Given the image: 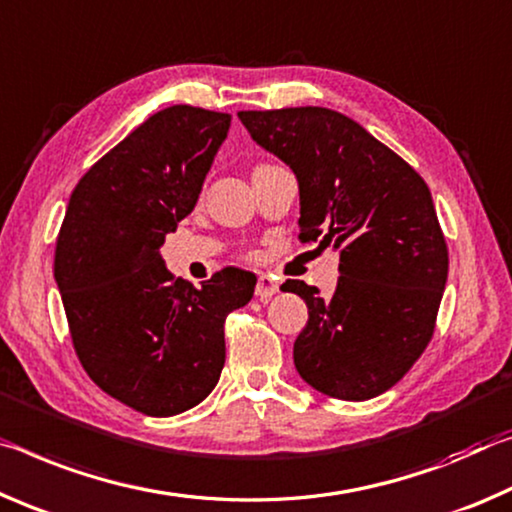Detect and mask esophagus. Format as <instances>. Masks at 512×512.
Returning a JSON list of instances; mask_svg holds the SVG:
<instances>
[{
  "instance_id": "obj_1",
  "label": "esophagus",
  "mask_w": 512,
  "mask_h": 512,
  "mask_svg": "<svg viewBox=\"0 0 512 512\" xmlns=\"http://www.w3.org/2000/svg\"><path fill=\"white\" fill-rule=\"evenodd\" d=\"M276 292H279V281H274L272 276H267V274L258 276V281H256V295L258 297L270 299V297L276 295Z\"/></svg>"
}]
</instances>
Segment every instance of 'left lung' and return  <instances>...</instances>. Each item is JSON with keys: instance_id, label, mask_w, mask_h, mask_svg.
Segmentation results:
<instances>
[{"instance_id": "left-lung-1", "label": "left lung", "mask_w": 512, "mask_h": 512, "mask_svg": "<svg viewBox=\"0 0 512 512\" xmlns=\"http://www.w3.org/2000/svg\"><path fill=\"white\" fill-rule=\"evenodd\" d=\"M251 140L299 183V238L333 247L331 299L286 281L308 306L295 367L322 395L345 401L390 390L429 345L449 256L424 179L351 117L331 108L240 111Z\"/></svg>"}]
</instances>
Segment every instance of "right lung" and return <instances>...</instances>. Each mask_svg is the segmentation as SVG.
<instances>
[{"label":"right lung","instance_id":"1","mask_svg":"<svg viewBox=\"0 0 512 512\" xmlns=\"http://www.w3.org/2000/svg\"><path fill=\"white\" fill-rule=\"evenodd\" d=\"M229 113L170 106L83 174L56 240L54 279L83 370L122 404L172 417L204 401L224 367V317L254 297L238 267L201 288L172 279L167 233L195 208Z\"/></svg>","mask_w":512,"mask_h":512}]
</instances>
